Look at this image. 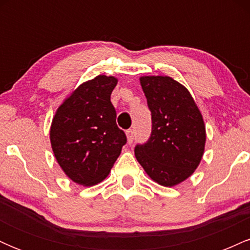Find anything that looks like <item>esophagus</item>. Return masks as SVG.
<instances>
[{"mask_svg":"<svg viewBox=\"0 0 250 250\" xmlns=\"http://www.w3.org/2000/svg\"><path fill=\"white\" fill-rule=\"evenodd\" d=\"M127 139H128L129 145H130V143H133L134 139H135V134H134L133 129H129V130H127Z\"/></svg>","mask_w":250,"mask_h":250,"instance_id":"34e87169","label":"esophagus"}]
</instances>
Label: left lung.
<instances>
[{
  "mask_svg": "<svg viewBox=\"0 0 250 250\" xmlns=\"http://www.w3.org/2000/svg\"><path fill=\"white\" fill-rule=\"evenodd\" d=\"M151 111V134L135 156L151 180L173 187L188 179L205 151L206 128L187 88L168 76H142Z\"/></svg>",
  "mask_w": 250,
  "mask_h": 250,
  "instance_id": "left-lung-1",
  "label": "left lung"
}]
</instances>
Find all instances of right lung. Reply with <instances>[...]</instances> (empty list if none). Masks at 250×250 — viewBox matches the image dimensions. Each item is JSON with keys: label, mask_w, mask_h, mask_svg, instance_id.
<instances>
[{"label": "right lung", "mask_w": 250, "mask_h": 250, "mask_svg": "<svg viewBox=\"0 0 250 250\" xmlns=\"http://www.w3.org/2000/svg\"><path fill=\"white\" fill-rule=\"evenodd\" d=\"M116 84L115 77L105 75L82 83L53 119L54 155L65 175L79 185L94 186L104 180L127 143L110 101Z\"/></svg>", "instance_id": "1"}]
</instances>
